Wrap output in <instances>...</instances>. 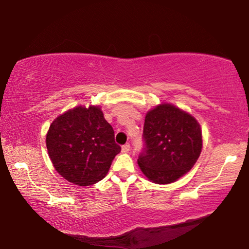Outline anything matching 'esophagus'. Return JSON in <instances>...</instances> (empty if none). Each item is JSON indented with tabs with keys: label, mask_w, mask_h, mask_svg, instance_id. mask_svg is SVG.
I'll use <instances>...</instances> for the list:
<instances>
[{
	"label": "esophagus",
	"mask_w": 249,
	"mask_h": 249,
	"mask_svg": "<svg viewBox=\"0 0 249 249\" xmlns=\"http://www.w3.org/2000/svg\"><path fill=\"white\" fill-rule=\"evenodd\" d=\"M129 148H130V145L125 144L122 146V151H123V153H127V151H129Z\"/></svg>",
	"instance_id": "esophagus-1"
}]
</instances>
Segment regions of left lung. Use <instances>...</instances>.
Instances as JSON below:
<instances>
[{"label": "left lung", "mask_w": 249, "mask_h": 249, "mask_svg": "<svg viewBox=\"0 0 249 249\" xmlns=\"http://www.w3.org/2000/svg\"><path fill=\"white\" fill-rule=\"evenodd\" d=\"M142 142L138 166L149 180L167 184L195 166L202 149V132L195 117L175 105L161 104L146 114Z\"/></svg>", "instance_id": "1"}]
</instances>
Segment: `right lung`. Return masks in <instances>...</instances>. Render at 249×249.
<instances>
[{"instance_id":"obj_1","label":"right lung","mask_w":249,"mask_h":249,"mask_svg":"<svg viewBox=\"0 0 249 249\" xmlns=\"http://www.w3.org/2000/svg\"><path fill=\"white\" fill-rule=\"evenodd\" d=\"M46 145L54 169L66 180L87 187L102 180L121 146L98 107H78L50 125Z\"/></svg>"}]
</instances>
